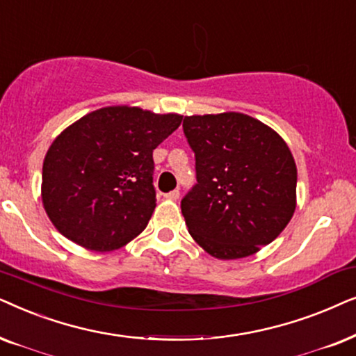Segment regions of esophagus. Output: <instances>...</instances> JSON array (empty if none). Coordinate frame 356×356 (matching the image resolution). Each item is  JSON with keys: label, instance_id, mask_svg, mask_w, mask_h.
Returning a JSON list of instances; mask_svg holds the SVG:
<instances>
[{"label": "esophagus", "instance_id": "obj_1", "mask_svg": "<svg viewBox=\"0 0 356 356\" xmlns=\"http://www.w3.org/2000/svg\"><path fill=\"white\" fill-rule=\"evenodd\" d=\"M179 197H181V192H179V191H172V192L165 193V195H164V198H168V200H170V202H175Z\"/></svg>", "mask_w": 356, "mask_h": 356}]
</instances>
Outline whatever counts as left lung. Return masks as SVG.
I'll use <instances>...</instances> for the list:
<instances>
[{"label": "left lung", "instance_id": "1", "mask_svg": "<svg viewBox=\"0 0 356 356\" xmlns=\"http://www.w3.org/2000/svg\"><path fill=\"white\" fill-rule=\"evenodd\" d=\"M184 134L198 182L181 203L188 233L215 259L257 254L296 210V163L285 140L241 112L187 115Z\"/></svg>", "mask_w": 356, "mask_h": 356}]
</instances>
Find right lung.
Wrapping results in <instances>:
<instances>
[{
    "label": "right lung",
    "mask_w": 356,
    "mask_h": 356,
    "mask_svg": "<svg viewBox=\"0 0 356 356\" xmlns=\"http://www.w3.org/2000/svg\"><path fill=\"white\" fill-rule=\"evenodd\" d=\"M181 122V113L108 106L66 127L42 168V205L51 225L99 252L143 233L156 207L153 149Z\"/></svg>",
    "instance_id": "1"
}]
</instances>
